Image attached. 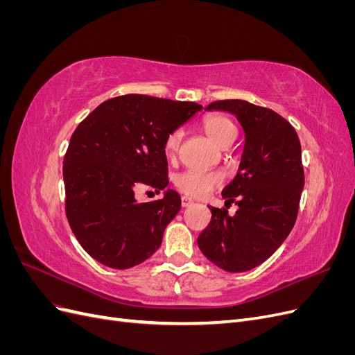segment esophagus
I'll use <instances>...</instances> for the list:
<instances>
[{"instance_id": "1", "label": "esophagus", "mask_w": 355, "mask_h": 355, "mask_svg": "<svg viewBox=\"0 0 355 355\" xmlns=\"http://www.w3.org/2000/svg\"><path fill=\"white\" fill-rule=\"evenodd\" d=\"M180 201H182V207H189L191 204H192V200L189 197H187V196H182Z\"/></svg>"}]
</instances>
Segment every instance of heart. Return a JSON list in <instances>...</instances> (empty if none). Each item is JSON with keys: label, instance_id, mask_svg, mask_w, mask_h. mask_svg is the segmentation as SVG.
Segmentation results:
<instances>
[{"label": "heart", "instance_id": "b5f03b06", "mask_svg": "<svg viewBox=\"0 0 355 355\" xmlns=\"http://www.w3.org/2000/svg\"><path fill=\"white\" fill-rule=\"evenodd\" d=\"M202 130L213 144L220 148L230 146L235 137H237V125L227 115L214 114L209 115L202 120ZM182 132L173 130L170 132L164 139V153L168 158H173L178 154V149L182 142ZM222 176L216 171H198V170H187L175 179V185L179 191L189 197L201 198L206 197L210 191L220 187Z\"/></svg>", "mask_w": 355, "mask_h": 355}]
</instances>
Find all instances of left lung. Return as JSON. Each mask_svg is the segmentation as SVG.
<instances>
[{"instance_id":"1","label":"left lung","mask_w":355,"mask_h":355,"mask_svg":"<svg viewBox=\"0 0 355 355\" xmlns=\"http://www.w3.org/2000/svg\"><path fill=\"white\" fill-rule=\"evenodd\" d=\"M206 110L234 114L245 141L239 173L222 191L239 210L230 216L209 207L211 220L197 243L222 270L244 272L265 262L296 222L305 184L299 136L282 115L247 101H218Z\"/></svg>"}]
</instances>
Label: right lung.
<instances>
[{"mask_svg": "<svg viewBox=\"0 0 355 355\" xmlns=\"http://www.w3.org/2000/svg\"><path fill=\"white\" fill-rule=\"evenodd\" d=\"M201 110L194 102L124 94L75 128L63 158L67 218L93 259L127 270L158 250L180 197L167 189L161 200L139 202L136 191L167 187L164 139Z\"/></svg>", "mask_w": 355, "mask_h": 355, "instance_id": "right-lung-1", "label": "right lung"}]
</instances>
